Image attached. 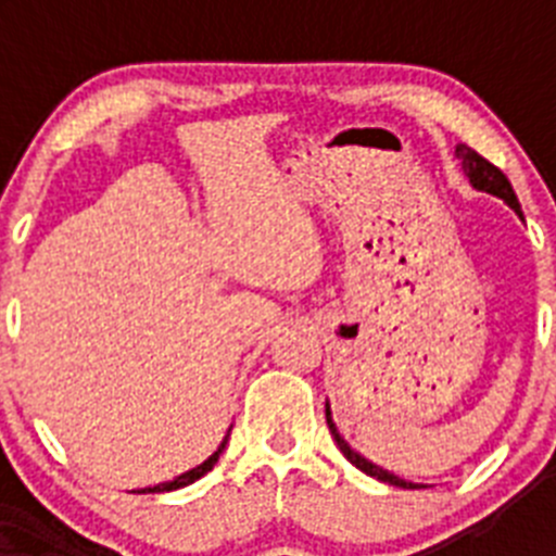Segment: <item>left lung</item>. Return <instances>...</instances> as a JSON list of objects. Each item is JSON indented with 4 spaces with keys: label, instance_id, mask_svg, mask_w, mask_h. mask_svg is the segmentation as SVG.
I'll use <instances>...</instances> for the list:
<instances>
[{
    "label": "left lung",
    "instance_id": "8db88e82",
    "mask_svg": "<svg viewBox=\"0 0 556 556\" xmlns=\"http://www.w3.org/2000/svg\"><path fill=\"white\" fill-rule=\"evenodd\" d=\"M454 155L462 161V172H465V178L470 180V186H473L476 191H488V194H493V198L504 200V203H507L509 208H513L515 214L523 219V214H520V203L513 191V184H509L507 175H504L498 166L490 164L488 159H481L479 152L470 150L468 144H456ZM326 424H328V429H331L333 443L339 445V451H342V454H345V459L351 462V465H356L362 473L372 476V479H378V481H387V484H395V488H420V484H415V481H406V479H401V476L390 473V470L378 468V465H372L370 459H365V456L358 454V451H353L351 445L345 443V437L339 434L337 424H333V417H331V404H328V401H326Z\"/></svg>",
    "mask_w": 556,
    "mask_h": 556
}]
</instances>
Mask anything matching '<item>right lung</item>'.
Returning a JSON list of instances; mask_svg holds the SVG:
<instances>
[{"label":"right lung","instance_id":"1","mask_svg":"<svg viewBox=\"0 0 556 556\" xmlns=\"http://www.w3.org/2000/svg\"><path fill=\"white\" fill-rule=\"evenodd\" d=\"M230 429H233V426H230ZM230 429H228V434L223 437V443L217 445V451H214V454H211L208 459H205V462H200L198 468L186 470V473L175 476V479H172V481H164V484H155V488L141 490V493H169V490H180V488H186V484H191V481H198L200 476L208 473V470L214 468V465H217V462H219V456H223L225 445H228V440H230Z\"/></svg>","mask_w":556,"mask_h":556}]
</instances>
